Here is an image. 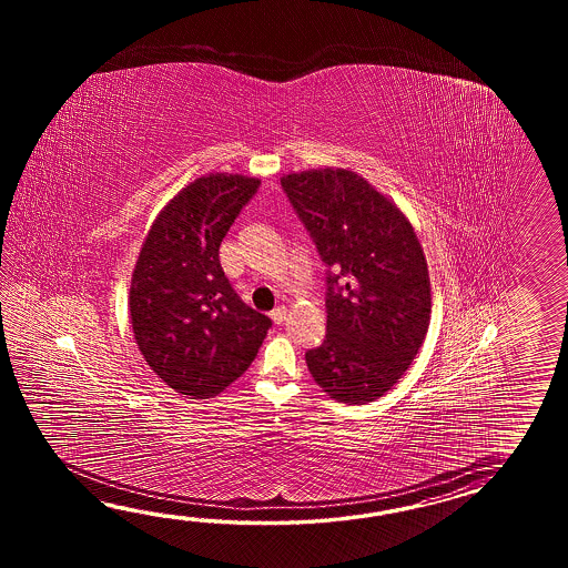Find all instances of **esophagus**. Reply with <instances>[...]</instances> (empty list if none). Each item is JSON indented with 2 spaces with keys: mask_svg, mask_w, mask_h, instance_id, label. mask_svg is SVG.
Returning <instances> with one entry per match:
<instances>
[{
  "mask_svg": "<svg viewBox=\"0 0 568 568\" xmlns=\"http://www.w3.org/2000/svg\"><path fill=\"white\" fill-rule=\"evenodd\" d=\"M270 316H272L274 325H282L286 321V316H288V308L286 306H276Z\"/></svg>",
  "mask_w": 568,
  "mask_h": 568,
  "instance_id": "34e87169",
  "label": "esophagus"
}]
</instances>
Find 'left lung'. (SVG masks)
<instances>
[{"label":"left lung","instance_id":"1","mask_svg":"<svg viewBox=\"0 0 568 568\" xmlns=\"http://www.w3.org/2000/svg\"><path fill=\"white\" fill-rule=\"evenodd\" d=\"M282 189L326 266V335L306 351L341 404L382 398L408 372L430 325V276L410 219L349 169L288 172Z\"/></svg>","mask_w":568,"mask_h":568}]
</instances>
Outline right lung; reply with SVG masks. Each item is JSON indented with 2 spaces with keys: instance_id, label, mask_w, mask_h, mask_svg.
I'll return each instance as SVG.
<instances>
[{
  "instance_id": "add662e5",
  "label": "right lung",
  "mask_w": 568,
  "mask_h": 568,
  "mask_svg": "<svg viewBox=\"0 0 568 568\" xmlns=\"http://www.w3.org/2000/svg\"><path fill=\"white\" fill-rule=\"evenodd\" d=\"M260 179L211 172L158 213L135 260L130 318L150 369L184 398L221 394L252 365L272 321L231 288L219 245Z\"/></svg>"
}]
</instances>
